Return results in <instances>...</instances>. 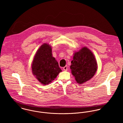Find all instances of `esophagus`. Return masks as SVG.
Returning <instances> with one entry per match:
<instances>
[{
  "mask_svg": "<svg viewBox=\"0 0 123 123\" xmlns=\"http://www.w3.org/2000/svg\"><path fill=\"white\" fill-rule=\"evenodd\" d=\"M63 70H64V71H67V70H68V66H65V67H64L63 68Z\"/></svg>",
  "mask_w": 123,
  "mask_h": 123,
  "instance_id": "1",
  "label": "esophagus"
}]
</instances>
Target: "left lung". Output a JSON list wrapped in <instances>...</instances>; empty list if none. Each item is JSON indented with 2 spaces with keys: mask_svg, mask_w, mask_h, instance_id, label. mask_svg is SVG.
I'll use <instances>...</instances> for the list:
<instances>
[{
  "mask_svg": "<svg viewBox=\"0 0 123 123\" xmlns=\"http://www.w3.org/2000/svg\"><path fill=\"white\" fill-rule=\"evenodd\" d=\"M70 69L77 82L82 84L95 75L98 65L94 55L86 47L74 54Z\"/></svg>",
  "mask_w": 123,
  "mask_h": 123,
  "instance_id": "1",
  "label": "left lung"
}]
</instances>
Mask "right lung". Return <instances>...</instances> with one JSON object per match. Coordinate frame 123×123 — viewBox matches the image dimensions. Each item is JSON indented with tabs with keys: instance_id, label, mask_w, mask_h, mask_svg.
Wrapping results in <instances>:
<instances>
[{
	"instance_id": "obj_1",
	"label": "right lung",
	"mask_w": 123,
	"mask_h": 123,
	"mask_svg": "<svg viewBox=\"0 0 123 123\" xmlns=\"http://www.w3.org/2000/svg\"><path fill=\"white\" fill-rule=\"evenodd\" d=\"M52 52L50 45L43 44L36 53L32 64L33 74L45 85L51 83L62 71Z\"/></svg>"
}]
</instances>
